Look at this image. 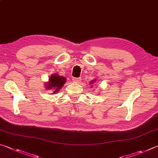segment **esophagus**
I'll return each mask as SVG.
<instances>
[{
    "mask_svg": "<svg viewBox=\"0 0 158 158\" xmlns=\"http://www.w3.org/2000/svg\"><path fill=\"white\" fill-rule=\"evenodd\" d=\"M73 81H74V83H77V84H79V83L81 82V78H73Z\"/></svg>",
    "mask_w": 158,
    "mask_h": 158,
    "instance_id": "obj_1",
    "label": "esophagus"
}]
</instances>
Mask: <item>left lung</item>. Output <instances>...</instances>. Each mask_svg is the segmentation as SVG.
Instances as JSON below:
<instances>
[{"instance_id": "left-lung-1", "label": "left lung", "mask_w": 158, "mask_h": 158, "mask_svg": "<svg viewBox=\"0 0 158 158\" xmlns=\"http://www.w3.org/2000/svg\"><path fill=\"white\" fill-rule=\"evenodd\" d=\"M96 81V79H93V80H92V81L90 82V84H92V85H93V84L94 82ZM92 86H93V85H92Z\"/></svg>"}]
</instances>
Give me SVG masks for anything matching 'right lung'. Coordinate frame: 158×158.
<instances>
[{"label": "right lung", "mask_w": 158, "mask_h": 158, "mask_svg": "<svg viewBox=\"0 0 158 158\" xmlns=\"http://www.w3.org/2000/svg\"><path fill=\"white\" fill-rule=\"evenodd\" d=\"M65 81H66L65 77L60 76L58 74H52L49 77L48 81L45 83V87L47 90H52V94H54L58 93L60 89H61Z\"/></svg>", "instance_id": "right-lung-1"}]
</instances>
